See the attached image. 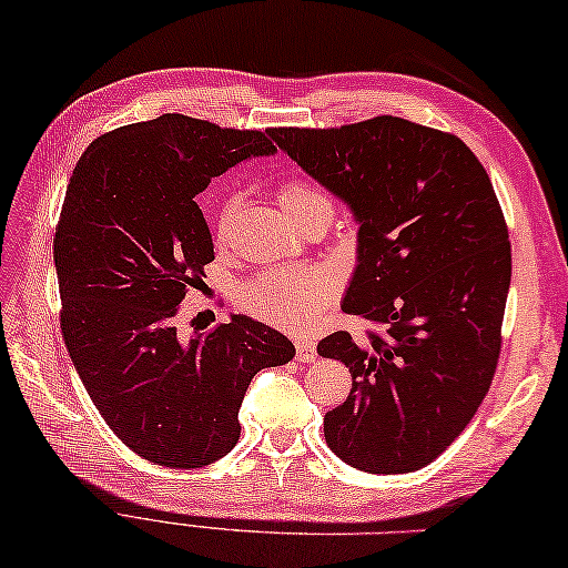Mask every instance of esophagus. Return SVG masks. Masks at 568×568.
I'll return each mask as SVG.
<instances>
[{"label": "esophagus", "mask_w": 568, "mask_h": 568, "mask_svg": "<svg viewBox=\"0 0 568 568\" xmlns=\"http://www.w3.org/2000/svg\"><path fill=\"white\" fill-rule=\"evenodd\" d=\"M296 358L304 361V363L316 361V344L312 338H298L296 341Z\"/></svg>", "instance_id": "obj_1"}]
</instances>
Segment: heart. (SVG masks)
I'll list each match as a JSON object with an SVG mask.
<instances>
[{
	"instance_id": "obj_1",
	"label": "heart",
	"mask_w": 568,
	"mask_h": 568,
	"mask_svg": "<svg viewBox=\"0 0 568 568\" xmlns=\"http://www.w3.org/2000/svg\"><path fill=\"white\" fill-rule=\"evenodd\" d=\"M280 205L296 224L312 217L314 212L328 210L331 200L324 190L314 185L306 178H288L276 190ZM234 212V200L224 205L220 215V240L227 237L230 220ZM336 296V280L328 272H272L264 274L250 286L242 288V304L250 308L254 316L270 321L274 326L288 331H302L314 324L318 314L331 304Z\"/></svg>"
}]
</instances>
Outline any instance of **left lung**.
Masks as SVG:
<instances>
[{
  "label": "left lung",
  "instance_id": "obj_1",
  "mask_svg": "<svg viewBox=\"0 0 568 568\" xmlns=\"http://www.w3.org/2000/svg\"><path fill=\"white\" fill-rule=\"evenodd\" d=\"M270 135L358 222L341 308L388 324L318 341L353 378L326 443L363 473H415L465 430L497 368L511 247L495 187L457 135L405 118Z\"/></svg>",
  "mask_w": 568,
  "mask_h": 568
}]
</instances>
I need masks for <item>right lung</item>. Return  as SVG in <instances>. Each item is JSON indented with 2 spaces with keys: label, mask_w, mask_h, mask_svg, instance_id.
Masks as SVG:
<instances>
[{
  "label": "right lung",
  "mask_w": 568,
  "mask_h": 568,
  "mask_svg": "<svg viewBox=\"0 0 568 568\" xmlns=\"http://www.w3.org/2000/svg\"><path fill=\"white\" fill-rule=\"evenodd\" d=\"M274 151L270 131L165 113L95 138L73 168L53 237L61 334L103 420L155 465L195 469L227 455L252 378L296 353L242 314L190 338L175 326L215 260L195 197Z\"/></svg>",
  "instance_id": "1"
}]
</instances>
